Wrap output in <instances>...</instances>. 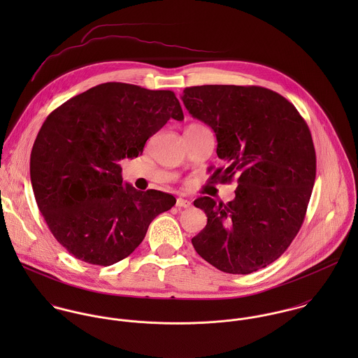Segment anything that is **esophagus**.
<instances>
[{"label":"esophagus","instance_id":"1","mask_svg":"<svg viewBox=\"0 0 358 358\" xmlns=\"http://www.w3.org/2000/svg\"><path fill=\"white\" fill-rule=\"evenodd\" d=\"M176 206H178V208H190L192 203H190L189 200H185V199H180V197H179V199L176 200Z\"/></svg>","mask_w":358,"mask_h":358}]
</instances>
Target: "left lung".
Here are the masks:
<instances>
[{
    "instance_id": "left-lung-1",
    "label": "left lung",
    "mask_w": 358,
    "mask_h": 358,
    "mask_svg": "<svg viewBox=\"0 0 358 358\" xmlns=\"http://www.w3.org/2000/svg\"><path fill=\"white\" fill-rule=\"evenodd\" d=\"M182 101L216 135L224 165L209 182L237 176L238 183L227 204L210 197L194 201L208 222L193 247L220 271L254 273L287 251L305 220L315 180L306 121L284 96L256 85L189 87Z\"/></svg>"
}]
</instances>
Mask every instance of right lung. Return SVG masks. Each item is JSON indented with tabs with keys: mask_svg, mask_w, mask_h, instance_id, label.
Here are the masks:
<instances>
[{
	"mask_svg": "<svg viewBox=\"0 0 358 358\" xmlns=\"http://www.w3.org/2000/svg\"><path fill=\"white\" fill-rule=\"evenodd\" d=\"M183 111L172 91L106 83L55 108L30 157L34 197L53 237L76 259L110 266L131 255L176 200L122 182L120 159Z\"/></svg>",
	"mask_w": 358,
	"mask_h": 358,
	"instance_id": "1",
	"label": "right lung"
}]
</instances>
